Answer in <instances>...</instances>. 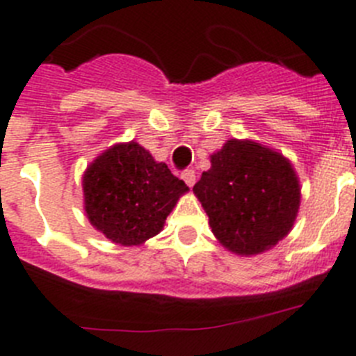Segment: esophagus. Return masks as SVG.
Wrapping results in <instances>:
<instances>
[{
    "label": "esophagus",
    "mask_w": 356,
    "mask_h": 356,
    "mask_svg": "<svg viewBox=\"0 0 356 356\" xmlns=\"http://www.w3.org/2000/svg\"><path fill=\"white\" fill-rule=\"evenodd\" d=\"M181 180H184L185 184L188 185V187H192V185L195 184V172H194V169H185V171L181 172Z\"/></svg>",
    "instance_id": "esophagus-1"
}]
</instances>
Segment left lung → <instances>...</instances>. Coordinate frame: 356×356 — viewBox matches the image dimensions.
Masks as SVG:
<instances>
[{
    "label": "left lung",
    "instance_id": "1",
    "mask_svg": "<svg viewBox=\"0 0 356 356\" xmlns=\"http://www.w3.org/2000/svg\"><path fill=\"white\" fill-rule=\"evenodd\" d=\"M215 236L242 256L259 254L289 233L300 207L291 164L252 141L231 139L211 155L194 185Z\"/></svg>",
    "mask_w": 356,
    "mask_h": 356
}]
</instances>
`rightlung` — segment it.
Instances as JSON below:
<instances>
[{
  "label": "right lung",
  "instance_id": "right-lung-1",
  "mask_svg": "<svg viewBox=\"0 0 356 356\" xmlns=\"http://www.w3.org/2000/svg\"><path fill=\"white\" fill-rule=\"evenodd\" d=\"M83 185L90 222L122 245H139L155 236L188 191L164 162L153 161L134 141L104 152L84 172Z\"/></svg>",
  "mask_w": 356,
  "mask_h": 356
}]
</instances>
